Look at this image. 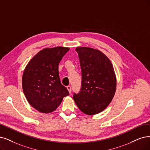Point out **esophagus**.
Masks as SVG:
<instances>
[{"label": "esophagus", "mask_w": 150, "mask_h": 150, "mask_svg": "<svg viewBox=\"0 0 150 150\" xmlns=\"http://www.w3.org/2000/svg\"><path fill=\"white\" fill-rule=\"evenodd\" d=\"M67 90H68V91H69V93H71V87H70V86H67Z\"/></svg>", "instance_id": "1"}]
</instances>
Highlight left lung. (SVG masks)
Segmentation results:
<instances>
[{
	"mask_svg": "<svg viewBox=\"0 0 150 150\" xmlns=\"http://www.w3.org/2000/svg\"><path fill=\"white\" fill-rule=\"evenodd\" d=\"M81 70V88L74 95L77 107L87 115L102 112L112 101L117 86V80L110 60L98 49L78 47Z\"/></svg>",
	"mask_w": 150,
	"mask_h": 150,
	"instance_id": "left-lung-1",
	"label": "left lung"
}]
</instances>
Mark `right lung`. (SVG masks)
Wrapping results in <instances>:
<instances>
[{
	"label": "right lung",
	"instance_id": "1",
	"mask_svg": "<svg viewBox=\"0 0 150 150\" xmlns=\"http://www.w3.org/2000/svg\"><path fill=\"white\" fill-rule=\"evenodd\" d=\"M69 47H46L28 63L22 76V88L26 100L41 113H50L57 108L64 96L69 95L61 84L59 64Z\"/></svg>",
	"mask_w": 150,
	"mask_h": 150
}]
</instances>
